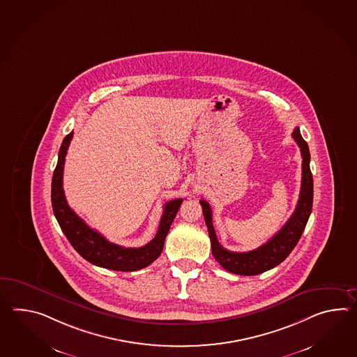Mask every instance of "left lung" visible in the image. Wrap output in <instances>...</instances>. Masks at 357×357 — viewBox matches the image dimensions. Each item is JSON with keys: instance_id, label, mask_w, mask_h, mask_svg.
Masks as SVG:
<instances>
[{"instance_id": "obj_1", "label": "left lung", "mask_w": 357, "mask_h": 357, "mask_svg": "<svg viewBox=\"0 0 357 357\" xmlns=\"http://www.w3.org/2000/svg\"><path fill=\"white\" fill-rule=\"evenodd\" d=\"M294 141L298 144L302 155V182L300 198L294 214L285 222L283 228L274 237L270 238L266 243L248 252H233L228 251L219 243L214 225L211 207L206 201L201 199L202 213L205 216L208 236L211 239V251L215 260L222 268L233 274L239 275H257L266 270L273 269L280 262L284 261L287 256L292 252L298 243L305 227L309 220L312 197H314V182L310 170V151L306 141L302 138L300 128H296L292 133Z\"/></svg>"}]
</instances>
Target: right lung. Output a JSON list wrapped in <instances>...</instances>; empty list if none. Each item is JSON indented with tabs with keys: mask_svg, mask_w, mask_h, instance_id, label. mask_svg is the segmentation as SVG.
Segmentation results:
<instances>
[{
	"mask_svg": "<svg viewBox=\"0 0 357 357\" xmlns=\"http://www.w3.org/2000/svg\"><path fill=\"white\" fill-rule=\"evenodd\" d=\"M72 138L73 132L63 138L51 184L52 210L63 234L83 259L100 268L118 271H135L149 266L162 252L165 238L175 215L182 205L183 198L172 199L165 204L158 233L146 246L132 248L111 243L97 230L89 228L66 202L63 188V164Z\"/></svg>",
	"mask_w": 357,
	"mask_h": 357,
	"instance_id": "right-lung-1",
	"label": "right lung"
}]
</instances>
